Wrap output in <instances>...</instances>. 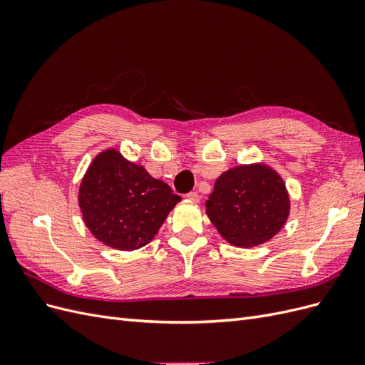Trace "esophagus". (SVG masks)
Masks as SVG:
<instances>
[{"label":"esophagus","instance_id":"34e87169","mask_svg":"<svg viewBox=\"0 0 365 365\" xmlns=\"http://www.w3.org/2000/svg\"><path fill=\"white\" fill-rule=\"evenodd\" d=\"M187 197H189L190 201H195V202H197V201L201 200V195L193 190V192H189V193H187Z\"/></svg>","mask_w":365,"mask_h":365}]
</instances>
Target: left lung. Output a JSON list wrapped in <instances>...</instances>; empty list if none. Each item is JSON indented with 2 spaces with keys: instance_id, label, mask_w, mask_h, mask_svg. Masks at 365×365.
<instances>
[{
  "instance_id": "left-lung-1",
  "label": "left lung",
  "mask_w": 365,
  "mask_h": 365,
  "mask_svg": "<svg viewBox=\"0 0 365 365\" xmlns=\"http://www.w3.org/2000/svg\"><path fill=\"white\" fill-rule=\"evenodd\" d=\"M205 207L220 236L248 248L282 230L289 216V196L283 180L267 165H237L216 180Z\"/></svg>"
}]
</instances>
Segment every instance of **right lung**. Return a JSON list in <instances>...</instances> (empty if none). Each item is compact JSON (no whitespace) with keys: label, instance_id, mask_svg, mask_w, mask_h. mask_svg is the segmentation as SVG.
I'll return each mask as SVG.
<instances>
[{"label":"right lung","instance_id":"right-lung-1","mask_svg":"<svg viewBox=\"0 0 365 365\" xmlns=\"http://www.w3.org/2000/svg\"><path fill=\"white\" fill-rule=\"evenodd\" d=\"M180 201L168 184L117 150L94 158L79 190L86 227L105 245L123 251L149 244Z\"/></svg>","mask_w":365,"mask_h":365}]
</instances>
